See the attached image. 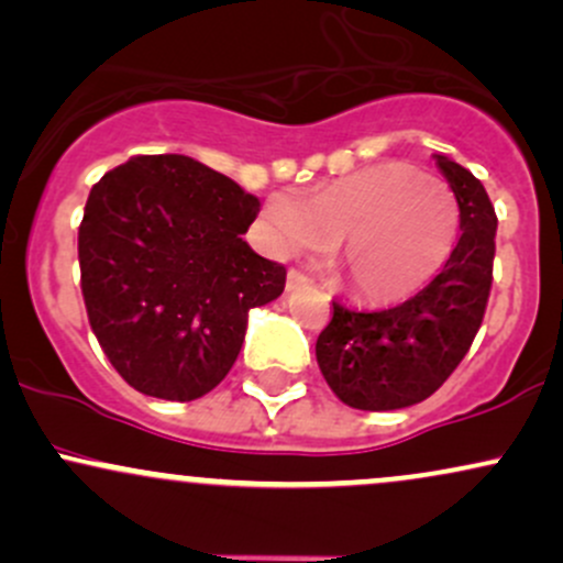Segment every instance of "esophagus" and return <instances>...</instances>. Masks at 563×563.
<instances>
[{
    "instance_id": "1",
    "label": "esophagus",
    "mask_w": 563,
    "mask_h": 563,
    "mask_svg": "<svg viewBox=\"0 0 563 563\" xmlns=\"http://www.w3.org/2000/svg\"><path fill=\"white\" fill-rule=\"evenodd\" d=\"M307 283H309V277L303 275V273H299V269H288V277H286V288L288 290L307 286Z\"/></svg>"
}]
</instances>
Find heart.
<instances>
[{
	"instance_id": "1",
	"label": "heart",
	"mask_w": 563,
	"mask_h": 563,
	"mask_svg": "<svg viewBox=\"0 0 563 563\" xmlns=\"http://www.w3.org/2000/svg\"><path fill=\"white\" fill-rule=\"evenodd\" d=\"M260 228L280 256L333 241L328 269L335 286L380 301L410 294L442 267L457 241L461 209L448 183L389 158L318 185L307 200L273 192Z\"/></svg>"
}]
</instances>
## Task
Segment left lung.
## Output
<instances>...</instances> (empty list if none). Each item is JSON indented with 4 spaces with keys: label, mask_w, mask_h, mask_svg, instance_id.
<instances>
[{
    "label": "left lung",
    "mask_w": 563,
    "mask_h": 563,
    "mask_svg": "<svg viewBox=\"0 0 563 563\" xmlns=\"http://www.w3.org/2000/svg\"><path fill=\"white\" fill-rule=\"evenodd\" d=\"M461 209V238L442 273L389 309L333 301L318 365L335 397L357 410H399L431 397L461 365L493 288L497 217L479 179L434 156Z\"/></svg>",
    "instance_id": "left-lung-1"
}]
</instances>
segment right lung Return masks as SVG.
Segmentation results:
<instances>
[{
	"label": "right lung",
	"mask_w": 563,
	"mask_h": 563,
	"mask_svg": "<svg viewBox=\"0 0 563 563\" xmlns=\"http://www.w3.org/2000/svg\"><path fill=\"white\" fill-rule=\"evenodd\" d=\"M260 206L177 153L129 158L92 187L79 228L81 294L129 386L190 402L228 376L249 312L286 288V267L241 238Z\"/></svg>",
	"instance_id": "add662e5"
}]
</instances>
